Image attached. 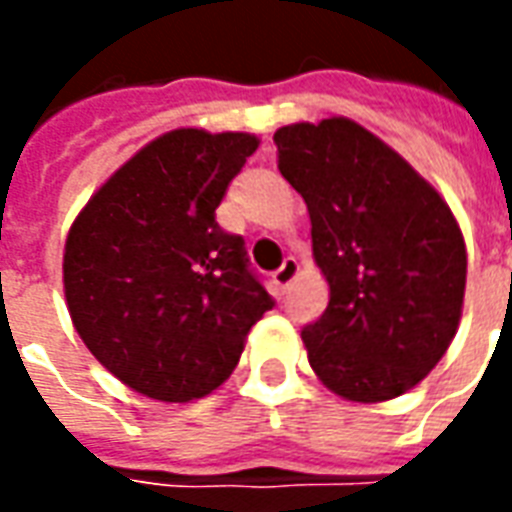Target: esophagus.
<instances>
[{"label":"esophagus","instance_id":"obj_1","mask_svg":"<svg viewBox=\"0 0 512 512\" xmlns=\"http://www.w3.org/2000/svg\"><path fill=\"white\" fill-rule=\"evenodd\" d=\"M299 274V263H296V257H285V263L274 271V290H277V296H285L293 285V279Z\"/></svg>","mask_w":512,"mask_h":512}]
</instances>
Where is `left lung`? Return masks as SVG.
<instances>
[{
  "instance_id": "obj_1",
  "label": "left lung",
  "mask_w": 512,
  "mask_h": 512,
  "mask_svg": "<svg viewBox=\"0 0 512 512\" xmlns=\"http://www.w3.org/2000/svg\"><path fill=\"white\" fill-rule=\"evenodd\" d=\"M277 167L312 222L329 307L301 329L312 370L345 400L417 386L458 332L466 246L450 205L378 136L332 117L279 128Z\"/></svg>"
}]
</instances>
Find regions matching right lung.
<instances>
[{
  "label": "right lung",
  "mask_w": 512,
  "mask_h": 512,
  "mask_svg": "<svg viewBox=\"0 0 512 512\" xmlns=\"http://www.w3.org/2000/svg\"><path fill=\"white\" fill-rule=\"evenodd\" d=\"M252 134L178 128L117 169L76 216L62 260L73 326L136 392L189 403L222 386L274 307L241 235L216 222Z\"/></svg>",
  "instance_id": "1"
}]
</instances>
